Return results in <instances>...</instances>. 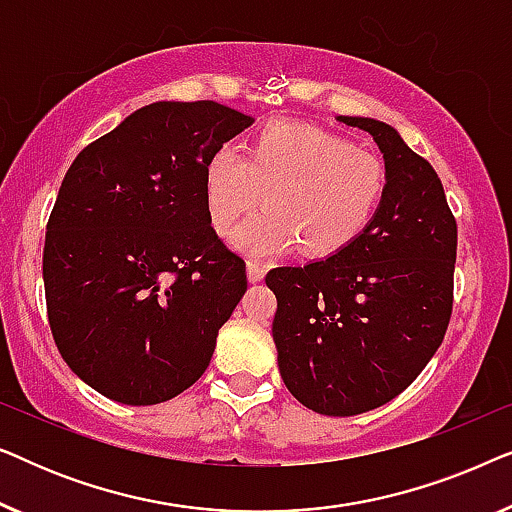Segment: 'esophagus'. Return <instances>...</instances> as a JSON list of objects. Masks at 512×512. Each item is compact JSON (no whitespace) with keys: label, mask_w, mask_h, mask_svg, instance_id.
<instances>
[{"label":"esophagus","mask_w":512,"mask_h":512,"mask_svg":"<svg viewBox=\"0 0 512 512\" xmlns=\"http://www.w3.org/2000/svg\"><path fill=\"white\" fill-rule=\"evenodd\" d=\"M247 277H249V282H261V279L265 277V265L261 261H256V258H249Z\"/></svg>","instance_id":"esophagus-1"}]
</instances>
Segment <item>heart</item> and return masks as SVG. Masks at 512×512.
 Returning a JSON list of instances; mask_svg holds the SVG:
<instances>
[{
    "mask_svg": "<svg viewBox=\"0 0 512 512\" xmlns=\"http://www.w3.org/2000/svg\"><path fill=\"white\" fill-rule=\"evenodd\" d=\"M387 193L382 158L338 132L272 121L251 137L247 158L221 146L205 165V205L226 233L256 205L261 214L230 235L254 256L298 244V254L333 256L366 233Z\"/></svg>",
    "mask_w": 512,
    "mask_h": 512,
    "instance_id": "obj_1",
    "label": "heart"
}]
</instances>
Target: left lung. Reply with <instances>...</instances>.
Here are the masks:
<instances>
[{
  "mask_svg": "<svg viewBox=\"0 0 512 512\" xmlns=\"http://www.w3.org/2000/svg\"><path fill=\"white\" fill-rule=\"evenodd\" d=\"M373 135L387 167L380 212L347 249L275 268L272 338L286 389L319 415L352 417L389 403L445 338L454 300L457 221L429 160L391 125L338 116Z\"/></svg>",
  "mask_w": 512,
  "mask_h": 512,
  "instance_id": "8db88e82",
  "label": "left lung"
}]
</instances>
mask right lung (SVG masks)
Returning a JSON list of instances; mask_svg holds the SVG:
<instances>
[{
    "label": "right lung",
    "mask_w": 512,
    "mask_h": 512,
    "mask_svg": "<svg viewBox=\"0 0 512 512\" xmlns=\"http://www.w3.org/2000/svg\"><path fill=\"white\" fill-rule=\"evenodd\" d=\"M251 123L212 100L153 102L62 179L44 244L48 324L67 366L111 401H170L212 361L247 268L209 221L205 165Z\"/></svg>",
    "instance_id": "1"
}]
</instances>
